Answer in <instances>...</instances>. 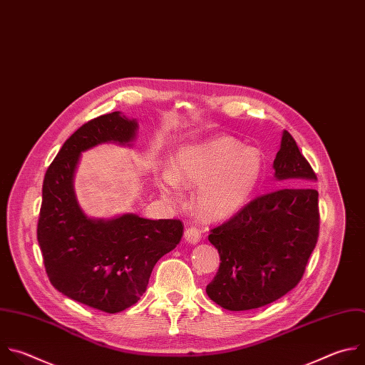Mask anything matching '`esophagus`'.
Here are the masks:
<instances>
[{"label": "esophagus", "instance_id": "34e87169", "mask_svg": "<svg viewBox=\"0 0 365 365\" xmlns=\"http://www.w3.org/2000/svg\"><path fill=\"white\" fill-rule=\"evenodd\" d=\"M184 240L190 245H197L201 240V232L195 227H190L184 232Z\"/></svg>", "mask_w": 365, "mask_h": 365}]
</instances>
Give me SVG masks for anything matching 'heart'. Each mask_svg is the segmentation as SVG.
<instances>
[{
  "label": "heart",
  "instance_id": "1",
  "mask_svg": "<svg viewBox=\"0 0 365 365\" xmlns=\"http://www.w3.org/2000/svg\"><path fill=\"white\" fill-rule=\"evenodd\" d=\"M264 173L263 155L232 136L185 145L161 175V195L178 202V185L195 190V207L208 220H225L252 198Z\"/></svg>",
  "mask_w": 365,
  "mask_h": 365
}]
</instances>
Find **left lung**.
Segmentation results:
<instances>
[{
  "instance_id": "8db88e82",
  "label": "left lung",
  "mask_w": 365,
  "mask_h": 365,
  "mask_svg": "<svg viewBox=\"0 0 365 365\" xmlns=\"http://www.w3.org/2000/svg\"><path fill=\"white\" fill-rule=\"evenodd\" d=\"M273 171L276 181L294 187L255 198L208 236L220 267L205 292L227 311L256 309L292 290L318 240L317 175L287 130Z\"/></svg>"
}]
</instances>
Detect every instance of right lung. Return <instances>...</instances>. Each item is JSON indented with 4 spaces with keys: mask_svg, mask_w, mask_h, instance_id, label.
Returning a JSON list of instances; mask_svg holds the SVG:
<instances>
[{
    "mask_svg": "<svg viewBox=\"0 0 365 365\" xmlns=\"http://www.w3.org/2000/svg\"><path fill=\"white\" fill-rule=\"evenodd\" d=\"M138 122L112 112L81 126L48 167L37 240L51 284L64 297L116 314L139 301L155 263L182 237L180 220H150L133 212L96 218L75 191L83 153L102 143L132 147Z\"/></svg>",
    "mask_w": 365,
    "mask_h": 365,
    "instance_id": "obj_1",
    "label": "right lung"
}]
</instances>
